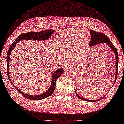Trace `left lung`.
I'll return each instance as SVG.
<instances>
[{
  "label": "left lung",
  "mask_w": 124,
  "mask_h": 124,
  "mask_svg": "<svg viewBox=\"0 0 124 124\" xmlns=\"http://www.w3.org/2000/svg\"><path fill=\"white\" fill-rule=\"evenodd\" d=\"M90 32L91 34V40H90L89 45L90 46H94V45H97L98 44L104 43H107L108 45V46H109L111 49L113 50V51L115 52V56H116V78H115V82H116V79H117V74H118V55L117 50L116 49V47L113 45L111 41L108 39V38L106 36L105 34L102 33V32L95 31L94 30H90ZM115 82L114 83V84L115 83ZM75 92L77 96L79 98H80V99L85 101H88V102H90V101H92V102H96V101H100V100L102 99V98H101V99H98L96 100H92V101L88 100L86 99H85V98H83L81 97H80V96L77 94L75 90Z\"/></svg>",
  "instance_id": "8db88e82"
}]
</instances>
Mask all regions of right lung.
I'll list each match as a JSON object with an SVG mask.
<instances>
[{
	"label": "right lung",
	"mask_w": 124,
	"mask_h": 124,
	"mask_svg": "<svg viewBox=\"0 0 124 124\" xmlns=\"http://www.w3.org/2000/svg\"><path fill=\"white\" fill-rule=\"evenodd\" d=\"M54 32V30H45V31H31L29 32H26V33H23L17 37V39H16L13 43L10 46L8 53H7L6 60H7V76L8 78V80L9 82L11 83V84L13 85L14 87L18 91V92L21 94L23 97L27 98L28 100H39L42 99H44L46 97H49L50 95H52V94L54 93V90L55 88V85H56V81L57 79L60 77L62 73L64 72V70L63 69H60L56 70L54 73H53L52 77V82L51 83V86L49 88V90H48L46 92L44 93V94H42L39 95H30L28 94H26L22 92L21 90H20L19 89L14 86V85L11 81V79H10L9 77V57H10V54L12 52V51L13 49L16 47V44L19 41H21V40H30V39H36V40H40V41H44V40L47 39H49L50 37L52 35V33Z\"/></svg>",
	"instance_id": "right-lung-1"
}]
</instances>
